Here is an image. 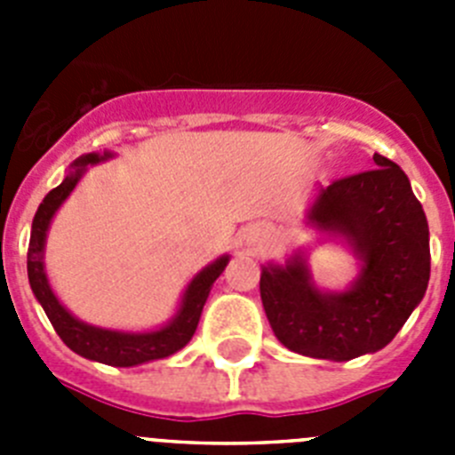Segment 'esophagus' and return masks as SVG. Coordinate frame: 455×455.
<instances>
[{
  "label": "esophagus",
  "instance_id": "obj_1",
  "mask_svg": "<svg viewBox=\"0 0 455 455\" xmlns=\"http://www.w3.org/2000/svg\"><path fill=\"white\" fill-rule=\"evenodd\" d=\"M267 236H268V230L264 228V225H251V228L246 230V243L252 248H259L264 241H267Z\"/></svg>",
  "mask_w": 455,
  "mask_h": 455
}]
</instances>
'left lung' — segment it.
<instances>
[{
	"instance_id": "8db88e82",
	"label": "left lung",
	"mask_w": 455,
	"mask_h": 455,
	"mask_svg": "<svg viewBox=\"0 0 455 455\" xmlns=\"http://www.w3.org/2000/svg\"><path fill=\"white\" fill-rule=\"evenodd\" d=\"M376 168L319 187L305 223L353 252L357 275L332 291L315 283L307 252L267 262L259 293L280 344L299 355L347 363L385 348L424 299L431 277L428 220L410 180L387 156Z\"/></svg>"
}]
</instances>
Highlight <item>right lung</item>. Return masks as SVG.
I'll use <instances>...</instances> for the list:
<instances>
[{"label":"right lung","instance_id":"right-lung-1","mask_svg":"<svg viewBox=\"0 0 455 455\" xmlns=\"http://www.w3.org/2000/svg\"><path fill=\"white\" fill-rule=\"evenodd\" d=\"M114 152L104 150L88 152L75 159L63 182L56 188L47 193L43 203H40L38 212L31 223V239H29V252H27V273H29V284L34 291L36 300L43 305L47 319L54 325L56 335L61 337L70 351L77 355L92 360V363L111 364V367H136V364L152 363V360H162V357L178 353L191 341L193 332L198 328L200 315L207 303V296L214 287L216 277L225 271L230 255H220L212 264L198 271L191 277V283L184 287L182 299H180L178 312L155 331L143 332H127V331H111V328H100V325H91L86 321L77 319L70 309L56 299L54 289L50 284V277L45 271V243L47 232H50L52 219L56 212L61 209L68 196L75 191L79 180L84 178L88 166H98V164L114 159Z\"/></svg>","mask_w":455,"mask_h":455}]
</instances>
